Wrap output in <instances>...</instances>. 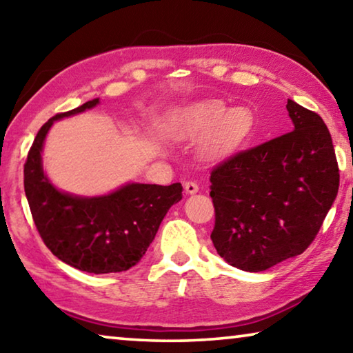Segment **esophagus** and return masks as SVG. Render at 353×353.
I'll return each instance as SVG.
<instances>
[{
  "instance_id": "1",
  "label": "esophagus",
  "mask_w": 353,
  "mask_h": 353,
  "mask_svg": "<svg viewBox=\"0 0 353 353\" xmlns=\"http://www.w3.org/2000/svg\"><path fill=\"white\" fill-rule=\"evenodd\" d=\"M183 188L188 194H194V193H198V191H199V185L196 183L194 181H187L183 183Z\"/></svg>"
}]
</instances>
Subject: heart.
Listing matches in <instances>:
<instances>
[{"label": "heart", "instance_id": "heart-1", "mask_svg": "<svg viewBox=\"0 0 353 353\" xmlns=\"http://www.w3.org/2000/svg\"><path fill=\"white\" fill-rule=\"evenodd\" d=\"M252 115L244 109L227 112L219 101H207L187 107L168 119L166 132L172 139H194L205 137V152L210 155H224L240 146L252 129Z\"/></svg>", "mask_w": 353, "mask_h": 353}]
</instances>
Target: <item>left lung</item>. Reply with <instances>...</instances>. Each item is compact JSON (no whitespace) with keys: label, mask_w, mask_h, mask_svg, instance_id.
I'll return each instance as SVG.
<instances>
[{"label":"left lung","mask_w":353,"mask_h":353,"mask_svg":"<svg viewBox=\"0 0 353 353\" xmlns=\"http://www.w3.org/2000/svg\"><path fill=\"white\" fill-rule=\"evenodd\" d=\"M286 109L294 130L230 155L210 174L213 246L243 271H265L302 254L338 194L325 123L292 99Z\"/></svg>","instance_id":"1"}]
</instances>
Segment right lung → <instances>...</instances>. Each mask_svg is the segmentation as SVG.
Masks as SVG:
<instances>
[{
	"mask_svg": "<svg viewBox=\"0 0 353 353\" xmlns=\"http://www.w3.org/2000/svg\"><path fill=\"white\" fill-rule=\"evenodd\" d=\"M98 103L97 98L57 113L40 128L25 163V193L41 240L59 260L79 271L109 274L140 261L166 212L182 199V185L129 183L99 198H79L52 187L41 168L48 130L56 119Z\"/></svg>",
	"mask_w": 353,
	"mask_h": 353,
	"instance_id": "add662e5",
	"label": "right lung"
}]
</instances>
